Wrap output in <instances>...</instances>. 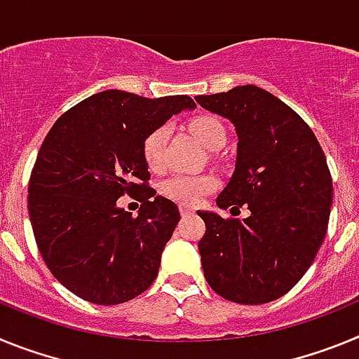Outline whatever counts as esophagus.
I'll return each mask as SVG.
<instances>
[{
    "label": "esophagus",
    "instance_id": "1",
    "mask_svg": "<svg viewBox=\"0 0 359 359\" xmlns=\"http://www.w3.org/2000/svg\"><path fill=\"white\" fill-rule=\"evenodd\" d=\"M180 214H182V215L194 214V208H190L189 205H180Z\"/></svg>",
    "mask_w": 359,
    "mask_h": 359
}]
</instances>
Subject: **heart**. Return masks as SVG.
Returning a JSON list of instances; mask_svg holds the SVG:
<instances>
[{"mask_svg": "<svg viewBox=\"0 0 359 359\" xmlns=\"http://www.w3.org/2000/svg\"><path fill=\"white\" fill-rule=\"evenodd\" d=\"M190 128L208 149H219L226 142V129L219 118L210 115L196 116ZM170 128L167 123L152 129L144 140V158L152 170H161L167 163V142ZM217 187V180L208 174H176L161 183L160 190L165 198L177 203H198Z\"/></svg>", "mask_w": 359, "mask_h": 359, "instance_id": "heart-1", "label": "heart"}]
</instances>
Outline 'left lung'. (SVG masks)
Listing matches in <instances>:
<instances>
[{
	"label": "left lung",
	"mask_w": 359,
	"mask_h": 359,
	"mask_svg": "<svg viewBox=\"0 0 359 359\" xmlns=\"http://www.w3.org/2000/svg\"><path fill=\"white\" fill-rule=\"evenodd\" d=\"M196 102L228 118L237 133L236 170L217 207L246 205L243 221L199 210L205 278L237 304L277 300L304 277L327 231L332 180L315 133L280 98L253 84ZM230 210V212H231Z\"/></svg>",
	"instance_id": "left-lung-1"
}]
</instances>
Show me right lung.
Here are the masks:
<instances>
[{
    "instance_id": "obj_1",
    "label": "right lung",
    "mask_w": 359,
    "mask_h": 359,
    "mask_svg": "<svg viewBox=\"0 0 359 359\" xmlns=\"http://www.w3.org/2000/svg\"><path fill=\"white\" fill-rule=\"evenodd\" d=\"M194 107L187 95L145 98L107 90L53 123L32 170L28 214L37 248L66 290L115 306L158 277L180 210L147 185L142 147L152 129ZM126 191L142 201L135 218L118 207Z\"/></svg>"
}]
</instances>
